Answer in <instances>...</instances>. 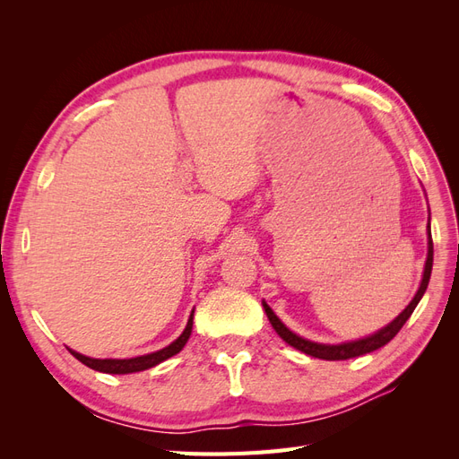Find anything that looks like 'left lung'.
Masks as SVG:
<instances>
[{"label": "left lung", "mask_w": 459, "mask_h": 459, "mask_svg": "<svg viewBox=\"0 0 459 459\" xmlns=\"http://www.w3.org/2000/svg\"><path fill=\"white\" fill-rule=\"evenodd\" d=\"M429 241H427V260H425V268H423V277H421V283H420V289L418 293H415V297L410 300L408 307L402 310L391 324H386L385 327H381L379 331L371 333V335L368 337H362V339H356V341H349V342H341V344H325V342H316V341H310V339H304L300 335H297L295 331H290L280 317L275 316V312L268 307L266 300H262V307H264V312H266L268 319L272 327L275 329L277 335H280L287 344L293 346V349L308 354V356H314V358H319V359H349V358H356V356H364V354H369L373 351L381 349V346H385L388 341L396 337V333L402 329V325H404L408 322V317L411 316V312L415 310V307H418L420 300L423 299L425 290H427V285H429V280H430V270H433V239H430V221H429Z\"/></svg>", "instance_id": "1"}]
</instances>
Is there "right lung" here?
<instances>
[{
  "label": "right lung",
  "instance_id": "add662e5",
  "mask_svg": "<svg viewBox=\"0 0 459 459\" xmlns=\"http://www.w3.org/2000/svg\"><path fill=\"white\" fill-rule=\"evenodd\" d=\"M193 312H195V308L191 310L189 319H187V325H186L182 335H179L174 342H170L169 346H164V349H160L157 352H149V354L135 356V358H90V356L80 354V352H76L73 349H68V351H71V354L76 359H80L82 364L95 369V371H101V373L126 375V373H135V371H143V369H149V368H155L157 364H160V362H164V359L176 356L179 351L184 349L189 335H191V329H193Z\"/></svg>",
  "mask_w": 459,
  "mask_h": 459
}]
</instances>
